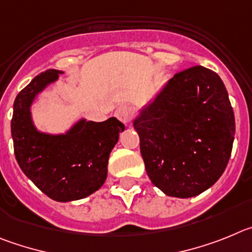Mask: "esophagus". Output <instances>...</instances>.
I'll return each mask as SVG.
<instances>
[{"label": "esophagus", "mask_w": 252, "mask_h": 252, "mask_svg": "<svg viewBox=\"0 0 252 252\" xmlns=\"http://www.w3.org/2000/svg\"><path fill=\"white\" fill-rule=\"evenodd\" d=\"M115 117H117L118 121H121L122 123L128 124L131 121V118L134 115V110L131 106L128 105H121L118 106L117 110H115Z\"/></svg>", "instance_id": "34e87169"}]
</instances>
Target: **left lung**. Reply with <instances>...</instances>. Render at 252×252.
<instances>
[{
  "label": "left lung",
  "instance_id": "left-lung-1",
  "mask_svg": "<svg viewBox=\"0 0 252 252\" xmlns=\"http://www.w3.org/2000/svg\"><path fill=\"white\" fill-rule=\"evenodd\" d=\"M149 180L167 196L189 198L226 169L235 115L216 72L193 66L165 83L133 122Z\"/></svg>",
  "mask_w": 252,
  "mask_h": 252
}]
</instances>
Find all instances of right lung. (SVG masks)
<instances>
[{"instance_id":"right-lung-1","label":"right lung","mask_w":252,"mask_h":252,"mask_svg":"<svg viewBox=\"0 0 252 252\" xmlns=\"http://www.w3.org/2000/svg\"><path fill=\"white\" fill-rule=\"evenodd\" d=\"M60 74V70H46L17 94L11 134L16 160L27 178L51 199L70 202L90 196L104 185L109 154L126 126L109 118L100 123L80 119L64 134L37 130L31 105Z\"/></svg>"}]
</instances>
